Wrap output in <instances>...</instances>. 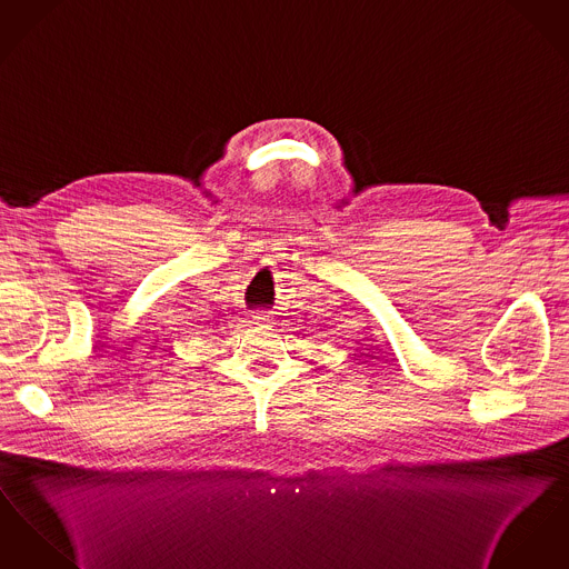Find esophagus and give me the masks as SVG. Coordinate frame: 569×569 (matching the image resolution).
Returning <instances> with one entry per match:
<instances>
[{
  "instance_id": "34e87169",
  "label": "esophagus",
  "mask_w": 569,
  "mask_h": 569,
  "mask_svg": "<svg viewBox=\"0 0 569 569\" xmlns=\"http://www.w3.org/2000/svg\"><path fill=\"white\" fill-rule=\"evenodd\" d=\"M253 318H256V322H260V325L269 322V313H267V311H258Z\"/></svg>"
}]
</instances>
